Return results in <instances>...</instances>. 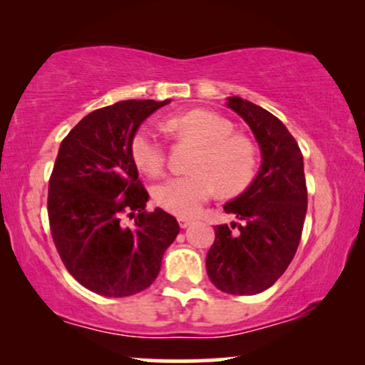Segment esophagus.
Instances as JSON below:
<instances>
[{"instance_id": "34e87169", "label": "esophagus", "mask_w": 365, "mask_h": 365, "mask_svg": "<svg viewBox=\"0 0 365 365\" xmlns=\"http://www.w3.org/2000/svg\"><path fill=\"white\" fill-rule=\"evenodd\" d=\"M178 222H179V226H181L182 229H186L187 226H191L192 219H189V217H178Z\"/></svg>"}]
</instances>
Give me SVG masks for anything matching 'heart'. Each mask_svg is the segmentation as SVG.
I'll return each mask as SVG.
<instances>
[{
	"mask_svg": "<svg viewBox=\"0 0 365 365\" xmlns=\"http://www.w3.org/2000/svg\"><path fill=\"white\" fill-rule=\"evenodd\" d=\"M168 126L201 144L186 176L169 178L154 187V201L164 211L187 217L194 216L219 189L224 196H234L251 184L256 173V149L247 138L237 136L232 124L216 113L192 109L168 121ZM136 166L156 178L166 166V148L161 138L149 128H141L131 141Z\"/></svg>",
	"mask_w": 365,
	"mask_h": 365,
	"instance_id": "obj_1",
	"label": "heart"
}]
</instances>
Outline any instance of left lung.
Returning a JSON list of instances; mask_svg holds the SVG:
<instances>
[{"mask_svg": "<svg viewBox=\"0 0 365 365\" xmlns=\"http://www.w3.org/2000/svg\"><path fill=\"white\" fill-rule=\"evenodd\" d=\"M227 106L249 124L262 164L251 186L224 204L241 224L216 226L206 269L219 291L252 296L271 287L294 259L307 212V186L302 153L281 119L237 96L229 98Z\"/></svg>", "mask_w": 365, "mask_h": 365, "instance_id": "8db88e82", "label": "left lung"}]
</instances>
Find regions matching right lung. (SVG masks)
<instances>
[{"label":"right lung","instance_id":"right-lung-1","mask_svg":"<svg viewBox=\"0 0 365 365\" xmlns=\"http://www.w3.org/2000/svg\"><path fill=\"white\" fill-rule=\"evenodd\" d=\"M169 101L128 99L84 116L61 141L48 187L49 229L68 272L104 297L151 286L179 234L176 217L149 212L131 141ZM133 221L127 226V217Z\"/></svg>","mask_w":365,"mask_h":365}]
</instances>
